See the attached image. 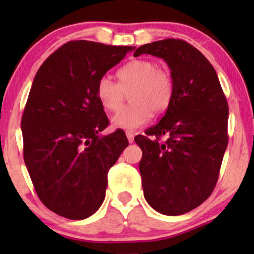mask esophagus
Here are the masks:
<instances>
[{"instance_id": "esophagus-1", "label": "esophagus", "mask_w": 254, "mask_h": 254, "mask_svg": "<svg viewBox=\"0 0 254 254\" xmlns=\"http://www.w3.org/2000/svg\"><path fill=\"white\" fill-rule=\"evenodd\" d=\"M127 141H129V143H132V142H133V132H131V131H127Z\"/></svg>"}]
</instances>
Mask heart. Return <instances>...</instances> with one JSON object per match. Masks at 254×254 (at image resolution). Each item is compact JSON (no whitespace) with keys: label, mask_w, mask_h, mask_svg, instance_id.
<instances>
[{"label":"heart","mask_w":254,"mask_h":254,"mask_svg":"<svg viewBox=\"0 0 254 254\" xmlns=\"http://www.w3.org/2000/svg\"><path fill=\"white\" fill-rule=\"evenodd\" d=\"M119 83L110 75H103L97 83V97L106 111L115 112L122 106L125 93L130 105L116 113L112 124L124 130H136L147 123L151 113H162L173 98V77L168 69L153 60H135L117 72Z\"/></svg>","instance_id":"heart-1"}]
</instances>
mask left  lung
Returning a JSON list of instances; mask_svg holds the SVG:
<instances>
[{"instance_id":"left-lung-1","label":"left lung","mask_w":254,"mask_h":254,"mask_svg":"<svg viewBox=\"0 0 254 254\" xmlns=\"http://www.w3.org/2000/svg\"><path fill=\"white\" fill-rule=\"evenodd\" d=\"M142 54L162 58L174 84L161 121L135 137L142 149V188L154 210L177 216L214 191L228 144V104L214 66L191 44L157 40L139 46L133 56Z\"/></svg>"}]
</instances>
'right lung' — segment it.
Returning a JSON list of instances; mask_svg holds the SVG:
<instances>
[{"label": "right lung", "instance_id": "obj_1", "mask_svg": "<svg viewBox=\"0 0 254 254\" xmlns=\"http://www.w3.org/2000/svg\"><path fill=\"white\" fill-rule=\"evenodd\" d=\"M131 46L72 40L45 60L34 76L21 119L24 160L42 203L69 220L94 214L105 199L107 173L127 147L109 125L97 83Z\"/></svg>", "mask_w": 254, "mask_h": 254}]
</instances>
